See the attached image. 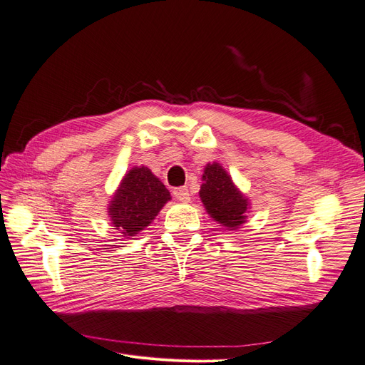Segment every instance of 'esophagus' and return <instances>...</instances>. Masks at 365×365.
Instances as JSON below:
<instances>
[{"label":"esophagus","mask_w":365,"mask_h":365,"mask_svg":"<svg viewBox=\"0 0 365 365\" xmlns=\"http://www.w3.org/2000/svg\"><path fill=\"white\" fill-rule=\"evenodd\" d=\"M173 195H175L176 200L181 201V202H189L190 201V193H189V189H187V187H180V189H176L173 192Z\"/></svg>","instance_id":"34e87169"}]
</instances>
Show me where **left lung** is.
Masks as SVG:
<instances>
[{"mask_svg":"<svg viewBox=\"0 0 365 365\" xmlns=\"http://www.w3.org/2000/svg\"><path fill=\"white\" fill-rule=\"evenodd\" d=\"M202 180L200 196L208 215L228 230L244 224L248 210L247 197L236 189L222 165L207 164Z\"/></svg>","mask_w":365,"mask_h":365,"instance_id":"1","label":"left lung"}]
</instances>
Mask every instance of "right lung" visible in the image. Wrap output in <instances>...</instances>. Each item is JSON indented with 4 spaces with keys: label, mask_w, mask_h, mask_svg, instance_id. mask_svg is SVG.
Returning a JSON list of instances; mask_svg holds the SVG:
<instances>
[{
    "label": "right lung",
    "mask_w": 365,
    "mask_h": 365,
    "mask_svg": "<svg viewBox=\"0 0 365 365\" xmlns=\"http://www.w3.org/2000/svg\"><path fill=\"white\" fill-rule=\"evenodd\" d=\"M169 200V190L155 175L148 168H134L121 181L108 213L123 236H134L155 219Z\"/></svg>",
    "instance_id": "add662e5"
}]
</instances>
